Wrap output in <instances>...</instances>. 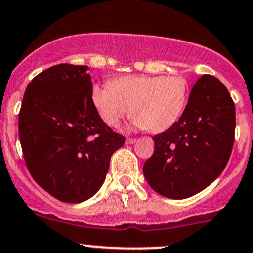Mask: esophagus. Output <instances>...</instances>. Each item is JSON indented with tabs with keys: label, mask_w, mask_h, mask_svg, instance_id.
Here are the masks:
<instances>
[{
	"label": "esophagus",
	"mask_w": 253,
	"mask_h": 253,
	"mask_svg": "<svg viewBox=\"0 0 253 253\" xmlns=\"http://www.w3.org/2000/svg\"><path fill=\"white\" fill-rule=\"evenodd\" d=\"M134 143H135L134 138H127L126 139V144H134Z\"/></svg>",
	"instance_id": "34e87169"
}]
</instances>
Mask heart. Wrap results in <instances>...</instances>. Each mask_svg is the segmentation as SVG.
Returning a JSON list of instances; mask_svg holds the SVG:
<instances>
[{"mask_svg": "<svg viewBox=\"0 0 253 253\" xmlns=\"http://www.w3.org/2000/svg\"><path fill=\"white\" fill-rule=\"evenodd\" d=\"M91 98L108 126H118L132 108L134 127L158 133L170 128L184 113L188 83L182 76H127L110 85H95Z\"/></svg>", "mask_w": 253, "mask_h": 253, "instance_id": "1", "label": "heart"}]
</instances>
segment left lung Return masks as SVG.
Instances as JSON below:
<instances>
[{
    "label": "left lung",
    "instance_id": "obj_1",
    "mask_svg": "<svg viewBox=\"0 0 253 253\" xmlns=\"http://www.w3.org/2000/svg\"><path fill=\"white\" fill-rule=\"evenodd\" d=\"M234 132L235 107L228 90L204 74L193 85L181 118L152 137L155 151L143 166L146 181L171 199L201 192L228 163Z\"/></svg>",
    "mask_w": 253,
    "mask_h": 253
}]
</instances>
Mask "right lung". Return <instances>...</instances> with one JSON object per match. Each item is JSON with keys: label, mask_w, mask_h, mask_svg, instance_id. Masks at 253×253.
<instances>
[{"label": "right lung", "mask_w": 253, "mask_h": 253, "mask_svg": "<svg viewBox=\"0 0 253 253\" xmlns=\"http://www.w3.org/2000/svg\"><path fill=\"white\" fill-rule=\"evenodd\" d=\"M87 66L69 63L41 72L27 85L19 138L35 181L66 203L91 198L103 184L110 157L125 137L102 120L92 103Z\"/></svg>", "instance_id": "obj_1"}]
</instances>
